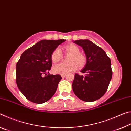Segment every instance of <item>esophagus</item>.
Instances as JSON below:
<instances>
[{
    "mask_svg": "<svg viewBox=\"0 0 131 131\" xmlns=\"http://www.w3.org/2000/svg\"><path fill=\"white\" fill-rule=\"evenodd\" d=\"M61 76H62V77H65L66 76V74H62Z\"/></svg>",
    "mask_w": 131,
    "mask_h": 131,
    "instance_id": "esophagus-1",
    "label": "esophagus"
}]
</instances>
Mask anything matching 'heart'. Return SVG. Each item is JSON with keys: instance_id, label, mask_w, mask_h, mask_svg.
<instances>
[{"instance_id": "b5f03b06", "label": "heart", "mask_w": 131, "mask_h": 131, "mask_svg": "<svg viewBox=\"0 0 131 131\" xmlns=\"http://www.w3.org/2000/svg\"><path fill=\"white\" fill-rule=\"evenodd\" d=\"M66 54L70 55L68 58V63H60L55 65L52 68V72L55 74H66L73 72L78 68L85 66L86 58L83 54L80 53V49L74 44H69L64 47ZM62 54L59 48L54 50L51 55V59L53 63H57L61 61Z\"/></svg>"}]
</instances>
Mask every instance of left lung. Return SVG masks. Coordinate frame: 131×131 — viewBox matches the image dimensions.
Here are the masks:
<instances>
[{
	"instance_id": "8db88e82",
	"label": "left lung",
	"mask_w": 131,
	"mask_h": 131,
	"mask_svg": "<svg viewBox=\"0 0 131 131\" xmlns=\"http://www.w3.org/2000/svg\"><path fill=\"white\" fill-rule=\"evenodd\" d=\"M74 43L83 47L87 63L81 71L84 74H75L73 90L81 100L91 102L107 91L112 77L110 59L102 48L88 40H78Z\"/></svg>"
}]
</instances>
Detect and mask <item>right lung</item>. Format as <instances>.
I'll return each instance as SVG.
<instances>
[{"label": "right lung", "mask_w": 131, "mask_h": 131, "mask_svg": "<svg viewBox=\"0 0 131 131\" xmlns=\"http://www.w3.org/2000/svg\"><path fill=\"white\" fill-rule=\"evenodd\" d=\"M66 40H42L25 50L16 65V83L19 90L32 102L48 101L56 92L62 77L50 74L51 55Z\"/></svg>", "instance_id": "add662e5"}]
</instances>
